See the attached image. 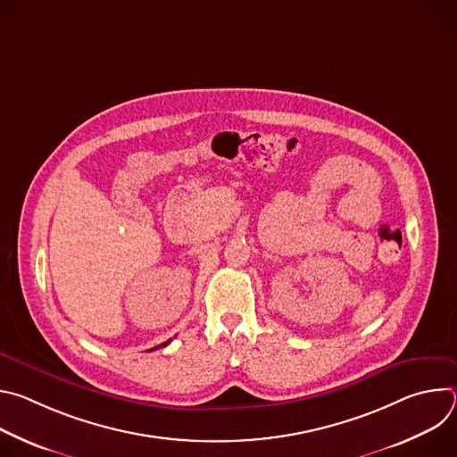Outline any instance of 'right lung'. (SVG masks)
<instances>
[{"instance_id":"obj_1","label":"right lung","mask_w":457,"mask_h":457,"mask_svg":"<svg viewBox=\"0 0 457 457\" xmlns=\"http://www.w3.org/2000/svg\"><path fill=\"white\" fill-rule=\"evenodd\" d=\"M170 342H171V340H168V342H164V344H161V345H159V347H164V345H168V344H170Z\"/></svg>"}]
</instances>
